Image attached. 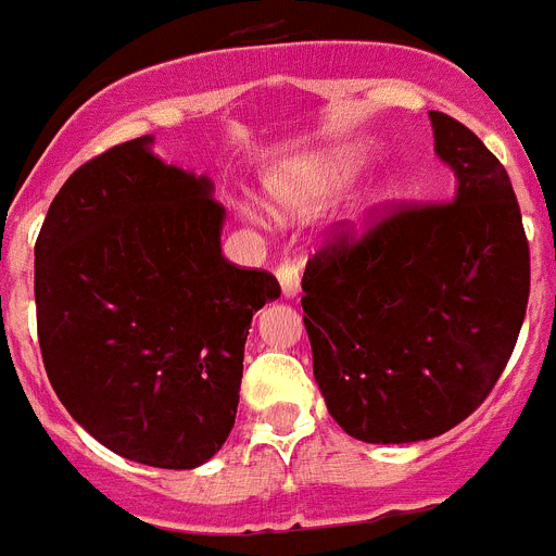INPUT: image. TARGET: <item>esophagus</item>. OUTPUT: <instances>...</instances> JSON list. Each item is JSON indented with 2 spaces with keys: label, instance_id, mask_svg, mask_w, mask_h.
<instances>
[{
  "label": "esophagus",
  "instance_id": "esophagus-1",
  "mask_svg": "<svg viewBox=\"0 0 556 556\" xmlns=\"http://www.w3.org/2000/svg\"><path fill=\"white\" fill-rule=\"evenodd\" d=\"M275 275H278V283H281V292L287 301H292V298L301 292V269H298L295 261H283L281 267L275 269Z\"/></svg>",
  "mask_w": 556,
  "mask_h": 556
}]
</instances>
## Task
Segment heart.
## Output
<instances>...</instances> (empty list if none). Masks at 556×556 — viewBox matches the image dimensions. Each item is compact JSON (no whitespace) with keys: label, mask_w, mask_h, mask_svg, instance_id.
<instances>
[{"label":"heart","mask_w":556,"mask_h":556,"mask_svg":"<svg viewBox=\"0 0 556 556\" xmlns=\"http://www.w3.org/2000/svg\"><path fill=\"white\" fill-rule=\"evenodd\" d=\"M365 156L357 149H334L289 165L267 179V205L278 219H309L326 199L357 177ZM371 202H365V207Z\"/></svg>","instance_id":"obj_1"}]
</instances>
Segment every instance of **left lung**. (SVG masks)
<instances>
[{"mask_svg": "<svg viewBox=\"0 0 556 556\" xmlns=\"http://www.w3.org/2000/svg\"><path fill=\"white\" fill-rule=\"evenodd\" d=\"M447 205L405 207L303 273L315 382L351 439L410 444L467 419L504 374L529 303V241L509 174L430 112Z\"/></svg>", "mask_w": 556, "mask_h": 556, "instance_id": "1", "label": "left lung"}]
</instances>
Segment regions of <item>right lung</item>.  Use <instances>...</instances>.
<instances>
[{"instance_id":"add662e5","label":"right lung","mask_w":556,"mask_h":556,"mask_svg":"<svg viewBox=\"0 0 556 556\" xmlns=\"http://www.w3.org/2000/svg\"><path fill=\"white\" fill-rule=\"evenodd\" d=\"M154 137L80 165L36 241V317L61 405L112 453L163 469L211 462L239 407L250 320L281 295L222 255L225 207Z\"/></svg>"}]
</instances>
